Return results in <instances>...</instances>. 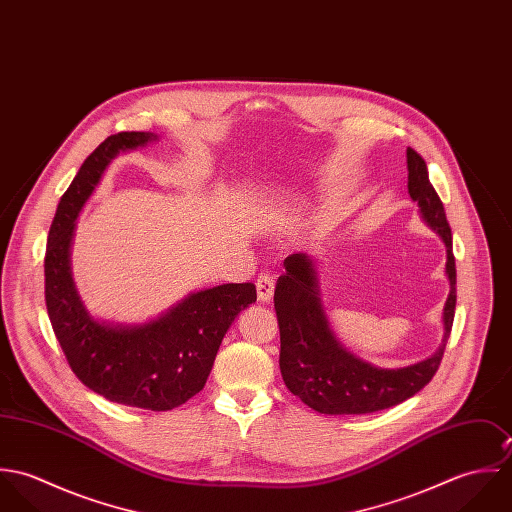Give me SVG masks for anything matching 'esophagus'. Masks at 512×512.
Returning <instances> with one entry per match:
<instances>
[{
  "mask_svg": "<svg viewBox=\"0 0 512 512\" xmlns=\"http://www.w3.org/2000/svg\"><path fill=\"white\" fill-rule=\"evenodd\" d=\"M256 290H258V299L262 303H268L272 299V295H274V278L270 274H266V272L260 274L256 278Z\"/></svg>",
  "mask_w": 512,
  "mask_h": 512,
  "instance_id": "1",
  "label": "esophagus"
}]
</instances>
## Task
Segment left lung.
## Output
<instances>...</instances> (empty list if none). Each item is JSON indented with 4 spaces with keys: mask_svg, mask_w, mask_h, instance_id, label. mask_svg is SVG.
I'll list each match as a JSON object with an SVG mask.
<instances>
[{
    "mask_svg": "<svg viewBox=\"0 0 512 512\" xmlns=\"http://www.w3.org/2000/svg\"><path fill=\"white\" fill-rule=\"evenodd\" d=\"M408 193L424 220L438 232L447 248L445 272L451 292L443 309L445 335L436 355L396 370L376 368L345 351L329 329L321 307L311 260L299 252L284 260L274 307L280 325V370L286 386L303 404L321 414H370L392 408L418 394L438 372L455 315V258L451 228L443 203L428 177L424 157L408 147Z\"/></svg>",
    "mask_w": 512,
    "mask_h": 512,
    "instance_id": "8db88e82",
    "label": "left lung"
}]
</instances>
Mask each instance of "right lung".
I'll return each instance as SVG.
<instances>
[{
    "instance_id": "add662e5",
    "label": "right lung",
    "mask_w": 512,
    "mask_h": 512,
    "mask_svg": "<svg viewBox=\"0 0 512 512\" xmlns=\"http://www.w3.org/2000/svg\"><path fill=\"white\" fill-rule=\"evenodd\" d=\"M155 138L149 132H120L84 159L49 228L45 303L67 363L84 386L110 402L167 412L203 390L226 329L256 301V286L224 284L193 293L142 327H112L86 313L69 266L74 219L110 159Z\"/></svg>"
}]
</instances>
